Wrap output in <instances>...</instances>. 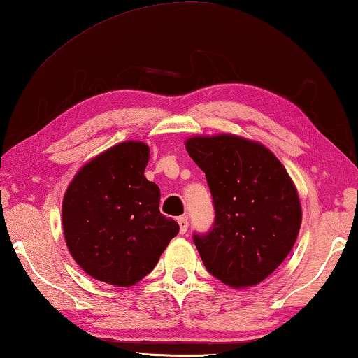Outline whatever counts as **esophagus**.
I'll return each mask as SVG.
<instances>
[{
    "mask_svg": "<svg viewBox=\"0 0 358 358\" xmlns=\"http://www.w3.org/2000/svg\"><path fill=\"white\" fill-rule=\"evenodd\" d=\"M177 221H178V226H180V234H186L187 226H189V222H187V217L180 216Z\"/></svg>",
    "mask_w": 358,
    "mask_h": 358,
    "instance_id": "34e87169",
    "label": "esophagus"
}]
</instances>
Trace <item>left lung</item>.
I'll use <instances>...</instances> for the list:
<instances>
[{
	"instance_id": "1",
	"label": "left lung",
	"mask_w": 358,
	"mask_h": 358,
	"mask_svg": "<svg viewBox=\"0 0 358 358\" xmlns=\"http://www.w3.org/2000/svg\"><path fill=\"white\" fill-rule=\"evenodd\" d=\"M186 150L213 197V226L192 235L205 268L227 286H256L299 235L301 207L292 180L270 150L237 136L192 137Z\"/></svg>"
}]
</instances>
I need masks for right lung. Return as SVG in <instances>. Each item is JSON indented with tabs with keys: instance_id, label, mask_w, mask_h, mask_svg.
Returning a JSON list of instances; mask_svg holds the SVG:
<instances>
[{
	"instance_id": "obj_1",
	"label": "right lung",
	"mask_w": 358,
	"mask_h": 358,
	"mask_svg": "<svg viewBox=\"0 0 358 358\" xmlns=\"http://www.w3.org/2000/svg\"><path fill=\"white\" fill-rule=\"evenodd\" d=\"M148 145L123 142L85 164L63 201L66 245L83 271L118 287L155 268L180 226L159 211L161 192L145 178Z\"/></svg>"
}]
</instances>
